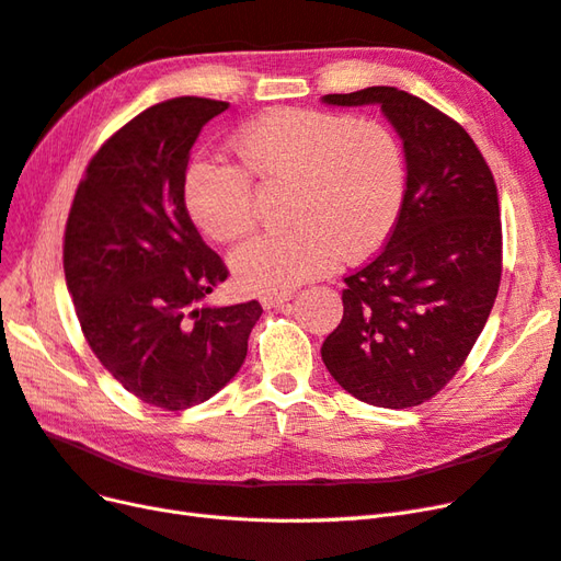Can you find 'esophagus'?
Here are the masks:
<instances>
[{
    "mask_svg": "<svg viewBox=\"0 0 561 561\" xmlns=\"http://www.w3.org/2000/svg\"><path fill=\"white\" fill-rule=\"evenodd\" d=\"M293 295H266L262 297V307L266 309H276V307H283L285 301H290Z\"/></svg>",
    "mask_w": 561,
    "mask_h": 561,
    "instance_id": "34e87169",
    "label": "esophagus"
}]
</instances>
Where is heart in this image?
Masks as SVG:
<instances>
[{"mask_svg": "<svg viewBox=\"0 0 561 561\" xmlns=\"http://www.w3.org/2000/svg\"><path fill=\"white\" fill-rule=\"evenodd\" d=\"M241 172L210 159L184 171V206L215 241H233L254 225V192L290 184L285 222L231 252L233 278L257 295H287L330 274L339 257L363 262L393 233L407 192V163L398 135L377 118L320 110H271L233 138Z\"/></svg>", "mask_w": 561, "mask_h": 561, "instance_id": "obj_1", "label": "heart"}]
</instances>
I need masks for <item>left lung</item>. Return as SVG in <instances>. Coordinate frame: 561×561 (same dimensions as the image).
I'll list each match as a JSON object with an SVG mask.
<instances>
[{
	"mask_svg": "<svg viewBox=\"0 0 561 561\" xmlns=\"http://www.w3.org/2000/svg\"><path fill=\"white\" fill-rule=\"evenodd\" d=\"M320 100L381 107L407 163L398 225L377 257L344 278V318L322 363L353 398L416 407L466 363L499 295L496 182L470 135L426 100L396 87Z\"/></svg>",
	"mask_w": 561,
	"mask_h": 561,
	"instance_id": "8db88e82",
	"label": "left lung"
}]
</instances>
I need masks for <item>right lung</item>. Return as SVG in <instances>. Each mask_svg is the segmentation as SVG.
Instances as JSON below:
<instances>
[{"label":"right lung","instance_id":"1","mask_svg":"<svg viewBox=\"0 0 561 561\" xmlns=\"http://www.w3.org/2000/svg\"><path fill=\"white\" fill-rule=\"evenodd\" d=\"M225 110L182 95L135 116L91 159L65 227L67 293L95 358L128 393L171 412L236 377L262 316L254 299L203 304L229 271L182 194L201 128Z\"/></svg>","mask_w":561,"mask_h":561}]
</instances>
